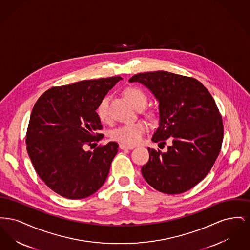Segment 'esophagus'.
Listing matches in <instances>:
<instances>
[{
    "instance_id": "esophagus-1",
    "label": "esophagus",
    "mask_w": 250,
    "mask_h": 250,
    "mask_svg": "<svg viewBox=\"0 0 250 250\" xmlns=\"http://www.w3.org/2000/svg\"><path fill=\"white\" fill-rule=\"evenodd\" d=\"M120 149L122 150H132L135 147L134 146H128V145H125V144H120Z\"/></svg>"
}]
</instances>
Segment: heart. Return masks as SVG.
<instances>
[{
	"mask_svg": "<svg viewBox=\"0 0 250 250\" xmlns=\"http://www.w3.org/2000/svg\"><path fill=\"white\" fill-rule=\"evenodd\" d=\"M125 95L131 104L137 109L145 107L147 103V95L142 89L137 87H129L125 89ZM109 96L106 95L98 102L95 112L101 122L109 121ZM146 131V125L142 122L131 123L123 125L111 131L110 137L112 140L125 145H134L140 143L143 134Z\"/></svg>",
	"mask_w": 250,
	"mask_h": 250,
	"instance_id": "obj_1",
	"label": "heart"
}]
</instances>
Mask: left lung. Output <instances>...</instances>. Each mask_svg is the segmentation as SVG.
I'll return each instance as SVG.
<instances>
[{"instance_id": "8db88e82", "label": "left lung", "mask_w": 250, "mask_h": 250, "mask_svg": "<svg viewBox=\"0 0 250 250\" xmlns=\"http://www.w3.org/2000/svg\"><path fill=\"white\" fill-rule=\"evenodd\" d=\"M129 83L145 85L159 102V127L152 141H172L165 153L148 148L143 178L162 193L189 190L208 174L221 150L223 123L213 96L198 80L170 72L140 73Z\"/></svg>"}]
</instances>
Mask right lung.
<instances>
[{
    "instance_id": "1",
    "label": "right lung",
    "mask_w": 250,
    "mask_h": 250,
    "mask_svg": "<svg viewBox=\"0 0 250 250\" xmlns=\"http://www.w3.org/2000/svg\"><path fill=\"white\" fill-rule=\"evenodd\" d=\"M121 80L117 76L52 87L36 101L26 134L27 152L39 177L60 196L84 199L105 183L118 143L87 148L104 137L97 133L102 125L95 108Z\"/></svg>"
}]
</instances>
